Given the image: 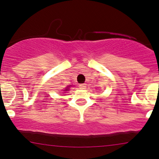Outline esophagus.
<instances>
[{"label": "esophagus", "instance_id": "obj_1", "mask_svg": "<svg viewBox=\"0 0 159 159\" xmlns=\"http://www.w3.org/2000/svg\"><path fill=\"white\" fill-rule=\"evenodd\" d=\"M86 84H79V87L80 89H85L86 88Z\"/></svg>", "mask_w": 159, "mask_h": 159}]
</instances>
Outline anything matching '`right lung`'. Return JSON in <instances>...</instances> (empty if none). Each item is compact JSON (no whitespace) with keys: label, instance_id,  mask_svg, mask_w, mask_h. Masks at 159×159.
Segmentation results:
<instances>
[{"label":"right lung","instance_id":"right-lung-1","mask_svg":"<svg viewBox=\"0 0 159 159\" xmlns=\"http://www.w3.org/2000/svg\"><path fill=\"white\" fill-rule=\"evenodd\" d=\"M65 90V91H68V89H66V90Z\"/></svg>","mask_w":159,"mask_h":159}]
</instances>
